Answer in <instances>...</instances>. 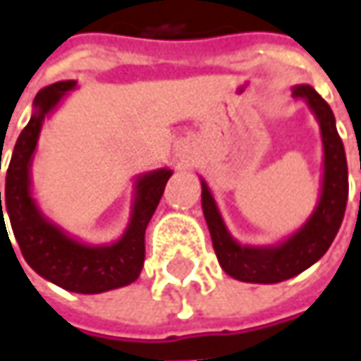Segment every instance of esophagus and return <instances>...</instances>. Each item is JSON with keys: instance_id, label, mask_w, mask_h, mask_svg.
Here are the masks:
<instances>
[{"instance_id": "esophagus-1", "label": "esophagus", "mask_w": 361, "mask_h": 361, "mask_svg": "<svg viewBox=\"0 0 361 361\" xmlns=\"http://www.w3.org/2000/svg\"><path fill=\"white\" fill-rule=\"evenodd\" d=\"M183 157H185V154H183Z\"/></svg>"}]
</instances>
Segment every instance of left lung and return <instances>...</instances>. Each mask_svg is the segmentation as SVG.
Here are the masks:
<instances>
[{
    "label": "left lung",
    "instance_id": "1",
    "mask_svg": "<svg viewBox=\"0 0 361 361\" xmlns=\"http://www.w3.org/2000/svg\"><path fill=\"white\" fill-rule=\"evenodd\" d=\"M293 99H302L319 123L322 135V181L314 212L304 224L267 245L240 243L228 230L221 218L218 202L207 181H202V209L218 255L219 266L233 280L247 283H280L302 274L314 266L328 252L336 233L340 230L348 204V161L343 143L336 130V118L331 107L322 95L307 83L292 87Z\"/></svg>",
    "mask_w": 361,
    "mask_h": 361
}]
</instances>
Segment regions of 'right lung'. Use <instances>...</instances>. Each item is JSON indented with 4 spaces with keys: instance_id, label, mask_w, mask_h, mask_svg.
Instances as JSON below:
<instances>
[{
    "instance_id": "right-lung-1",
    "label": "right lung",
    "mask_w": 361,
    "mask_h": 361,
    "mask_svg": "<svg viewBox=\"0 0 361 361\" xmlns=\"http://www.w3.org/2000/svg\"><path fill=\"white\" fill-rule=\"evenodd\" d=\"M75 87V80L57 81L35 95L32 118L19 133L7 168L4 205L0 192V231L7 233L4 216H9L25 262L47 281L68 292L104 293L130 286L140 278L145 259V228L173 171L169 168L152 169L133 180L130 221L114 242H83L47 218L33 195L32 164L45 119L51 118Z\"/></svg>"
}]
</instances>
